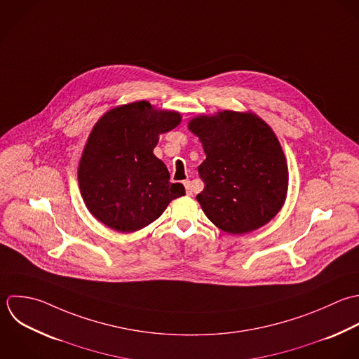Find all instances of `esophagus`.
<instances>
[{
	"label": "esophagus",
	"instance_id": "1",
	"mask_svg": "<svg viewBox=\"0 0 359 359\" xmlns=\"http://www.w3.org/2000/svg\"><path fill=\"white\" fill-rule=\"evenodd\" d=\"M184 187H186V193H187V196H193V189H191V183H190V180H186V182H184Z\"/></svg>",
	"mask_w": 359,
	"mask_h": 359
}]
</instances>
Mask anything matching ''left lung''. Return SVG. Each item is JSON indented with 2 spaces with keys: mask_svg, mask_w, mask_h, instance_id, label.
Instances as JSON below:
<instances>
[{
  "mask_svg": "<svg viewBox=\"0 0 359 359\" xmlns=\"http://www.w3.org/2000/svg\"><path fill=\"white\" fill-rule=\"evenodd\" d=\"M207 158L198 166L197 194L207 218L224 232L242 235L270 222L284 205L288 166L278 138L253 113L232 110L190 120Z\"/></svg>",
  "mask_w": 359,
  "mask_h": 359,
  "instance_id": "8db88e82",
  "label": "left lung"
}]
</instances>
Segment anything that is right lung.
I'll return each mask as SVG.
<instances>
[{
    "mask_svg": "<svg viewBox=\"0 0 359 359\" xmlns=\"http://www.w3.org/2000/svg\"><path fill=\"white\" fill-rule=\"evenodd\" d=\"M177 111L155 110L140 100L109 110L93 126L83 148L78 183L90 214L106 226L130 233L158 219L184 196L154 155L159 135L179 126Z\"/></svg>",
    "mask_w": 359,
    "mask_h": 359,
    "instance_id": "obj_1",
    "label": "right lung"
}]
</instances>
